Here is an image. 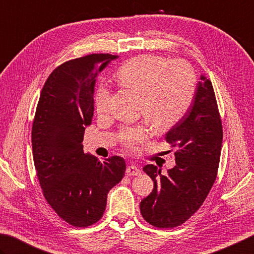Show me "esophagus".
<instances>
[{
  "instance_id": "obj_1",
  "label": "esophagus",
  "mask_w": 254,
  "mask_h": 254,
  "mask_svg": "<svg viewBox=\"0 0 254 254\" xmlns=\"http://www.w3.org/2000/svg\"><path fill=\"white\" fill-rule=\"evenodd\" d=\"M126 174H127V176H138V175L141 174V170L138 168L137 166L131 165V166L127 167Z\"/></svg>"
}]
</instances>
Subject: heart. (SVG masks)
I'll list each match as a JSON object with an SVG mask.
<instances>
[{"mask_svg": "<svg viewBox=\"0 0 254 254\" xmlns=\"http://www.w3.org/2000/svg\"><path fill=\"white\" fill-rule=\"evenodd\" d=\"M123 87L140 94L138 109L159 130L179 123L192 104L195 93V74L185 61H170L155 54H142L125 62L116 71ZM111 89L99 84L94 93V107L98 114L107 113ZM147 122L126 126L119 132V140L126 149L138 151L151 136Z\"/></svg>", "mask_w": 254, "mask_h": 254, "instance_id": "obj_1", "label": "heart"}]
</instances>
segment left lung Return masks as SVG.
Instances as JSON below:
<instances>
[{
  "label": "left lung",
  "instance_id": "left-lung-1",
  "mask_svg": "<svg viewBox=\"0 0 254 254\" xmlns=\"http://www.w3.org/2000/svg\"><path fill=\"white\" fill-rule=\"evenodd\" d=\"M200 79L189 111L166 133V141L177 148V165L167 175L157 166L143 167L154 189L141 200L140 212L148 223L160 229L181 226L193 216L217 178L222 123L211 82L204 76Z\"/></svg>",
  "mask_w": 254,
  "mask_h": 254
}]
</instances>
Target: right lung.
<instances>
[{
	"mask_svg": "<svg viewBox=\"0 0 254 254\" xmlns=\"http://www.w3.org/2000/svg\"><path fill=\"white\" fill-rule=\"evenodd\" d=\"M117 55L90 54L65 62L43 86L32 127L33 159L43 194L70 226L85 228L103 217L107 194L125 176L124 158L105 161L84 154L85 127L94 115V86Z\"/></svg>",
	"mask_w": 254,
	"mask_h": 254,
	"instance_id": "1",
	"label": "right lung"
}]
</instances>
